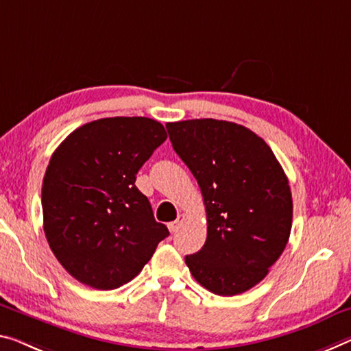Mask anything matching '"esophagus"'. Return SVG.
Segmentation results:
<instances>
[{
	"label": "esophagus",
	"mask_w": 351,
	"mask_h": 351,
	"mask_svg": "<svg viewBox=\"0 0 351 351\" xmlns=\"http://www.w3.org/2000/svg\"><path fill=\"white\" fill-rule=\"evenodd\" d=\"M183 221H185V215H179V217H177V219L176 221H171V223H168V229H169V232H172V234H174V232H177L179 230V228H180V224L183 223Z\"/></svg>",
	"instance_id": "34e87169"
}]
</instances>
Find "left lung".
I'll list each match as a JSON object with an SVG mask.
<instances>
[{
	"instance_id": "obj_1",
	"label": "left lung",
	"mask_w": 351,
	"mask_h": 351,
	"mask_svg": "<svg viewBox=\"0 0 351 351\" xmlns=\"http://www.w3.org/2000/svg\"><path fill=\"white\" fill-rule=\"evenodd\" d=\"M172 147L201 188L207 240L185 257L193 278L221 296L243 293L278 261L292 229L287 176L269 145L239 123H166Z\"/></svg>"
}]
</instances>
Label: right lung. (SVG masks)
Returning <instances> with one entry per match:
<instances>
[{
  "label": "right lung",
  "instance_id": "obj_1",
  "mask_svg": "<svg viewBox=\"0 0 351 351\" xmlns=\"http://www.w3.org/2000/svg\"><path fill=\"white\" fill-rule=\"evenodd\" d=\"M168 138L149 117H105L53 152L42 185L48 245L70 276L99 290L130 282L169 235L134 185Z\"/></svg>",
  "mask_w": 351,
  "mask_h": 351
}]
</instances>
